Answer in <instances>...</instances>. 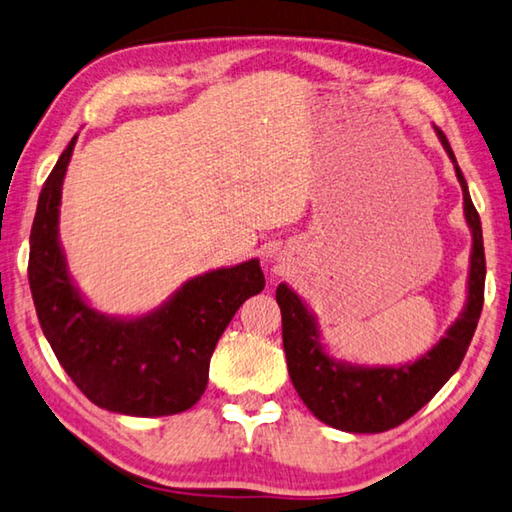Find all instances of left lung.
<instances>
[{
  "label": "left lung",
  "instance_id": "obj_1",
  "mask_svg": "<svg viewBox=\"0 0 512 512\" xmlns=\"http://www.w3.org/2000/svg\"><path fill=\"white\" fill-rule=\"evenodd\" d=\"M434 130L454 164L463 191L465 222L472 231L468 299L459 319L447 328L441 342L416 362L398 366H360L335 360L321 344L317 317L299 299V294L285 283L276 288V303L283 317V348L294 389L321 423L342 432L380 434L402 425L418 409H423L461 366L479 324L486 285L481 220L450 141L436 125Z\"/></svg>",
  "mask_w": 512,
  "mask_h": 512
}]
</instances>
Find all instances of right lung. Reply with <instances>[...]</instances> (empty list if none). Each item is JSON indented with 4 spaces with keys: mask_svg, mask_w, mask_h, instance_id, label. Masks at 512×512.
<instances>
[{
    "mask_svg": "<svg viewBox=\"0 0 512 512\" xmlns=\"http://www.w3.org/2000/svg\"><path fill=\"white\" fill-rule=\"evenodd\" d=\"M76 137L42 186L31 227L29 285L42 333L76 387L101 409L125 416H173L206 389L224 328L265 288L256 258L188 279L141 317L94 310L76 288L60 245L62 182Z\"/></svg>",
    "mask_w": 512,
    "mask_h": 512,
    "instance_id": "obj_1",
    "label": "right lung"
}]
</instances>
